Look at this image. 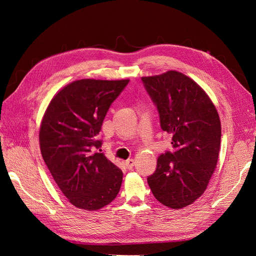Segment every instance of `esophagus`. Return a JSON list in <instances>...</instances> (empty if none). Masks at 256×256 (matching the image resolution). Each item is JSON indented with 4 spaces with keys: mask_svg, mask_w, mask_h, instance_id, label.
<instances>
[{
    "mask_svg": "<svg viewBox=\"0 0 256 256\" xmlns=\"http://www.w3.org/2000/svg\"><path fill=\"white\" fill-rule=\"evenodd\" d=\"M125 166H126V168H128V170H131L134 168V159H128L126 162H125Z\"/></svg>",
    "mask_w": 256,
    "mask_h": 256,
    "instance_id": "obj_1",
    "label": "esophagus"
}]
</instances>
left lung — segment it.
Returning a JSON list of instances; mask_svg holds the SVG:
<instances>
[{"label": "left lung", "mask_w": 256, "mask_h": 256, "mask_svg": "<svg viewBox=\"0 0 256 256\" xmlns=\"http://www.w3.org/2000/svg\"><path fill=\"white\" fill-rule=\"evenodd\" d=\"M142 81L174 147L158 158L147 182L162 205L180 209L203 194L218 164L219 114L206 92L180 72L142 76Z\"/></svg>", "instance_id": "1"}]
</instances>
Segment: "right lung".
I'll return each instance as SVG.
<instances>
[{
	"mask_svg": "<svg viewBox=\"0 0 256 256\" xmlns=\"http://www.w3.org/2000/svg\"><path fill=\"white\" fill-rule=\"evenodd\" d=\"M129 80L81 79L53 96L40 129L46 166L74 206L98 210L120 192L122 172L102 152L92 154L111 104Z\"/></svg>",
	"mask_w": 256,
	"mask_h": 256,
	"instance_id": "right-lung-1",
	"label": "right lung"
}]
</instances>
